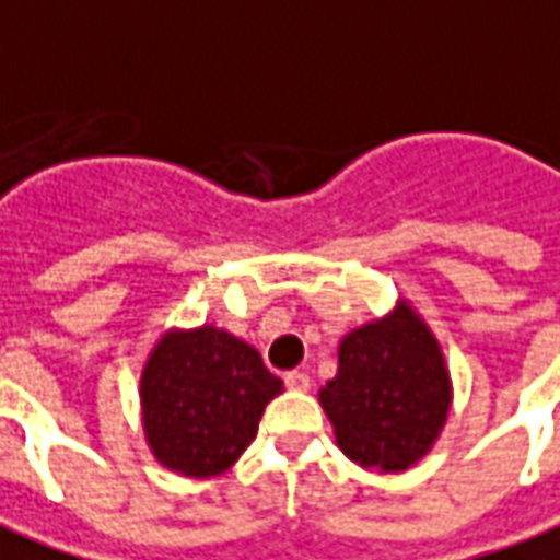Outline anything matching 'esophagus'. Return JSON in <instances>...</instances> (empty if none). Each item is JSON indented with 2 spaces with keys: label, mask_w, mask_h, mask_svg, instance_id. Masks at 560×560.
Here are the masks:
<instances>
[{
  "label": "esophagus",
  "mask_w": 560,
  "mask_h": 560,
  "mask_svg": "<svg viewBox=\"0 0 560 560\" xmlns=\"http://www.w3.org/2000/svg\"><path fill=\"white\" fill-rule=\"evenodd\" d=\"M284 383H288V388H293V392H308V388H312V376L305 374V371H288V374H284Z\"/></svg>",
  "instance_id": "1"
}]
</instances>
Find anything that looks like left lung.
I'll return each instance as SVG.
<instances>
[{"label": "left lung", "mask_w": 560, "mask_h": 560, "mask_svg": "<svg viewBox=\"0 0 560 560\" xmlns=\"http://www.w3.org/2000/svg\"><path fill=\"white\" fill-rule=\"evenodd\" d=\"M451 374L430 326L407 300L347 332L338 374L320 388L335 442L362 469L407 471L448 421Z\"/></svg>", "instance_id": "1"}]
</instances>
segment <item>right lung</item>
Here are the masks:
<instances>
[{
    "label": "right lung",
    "instance_id": "obj_1",
    "mask_svg": "<svg viewBox=\"0 0 560 560\" xmlns=\"http://www.w3.org/2000/svg\"><path fill=\"white\" fill-rule=\"evenodd\" d=\"M281 392L284 383L237 335L217 326L168 329L139 385L148 448L184 478L222 475L258 436L264 409Z\"/></svg>",
    "mask_w": 560,
    "mask_h": 560
}]
</instances>
